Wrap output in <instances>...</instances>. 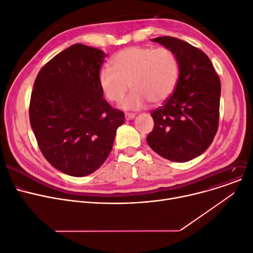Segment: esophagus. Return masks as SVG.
Returning a JSON list of instances; mask_svg holds the SVG:
<instances>
[{"label":"esophagus","mask_w":253,"mask_h":253,"mask_svg":"<svg viewBox=\"0 0 253 253\" xmlns=\"http://www.w3.org/2000/svg\"><path fill=\"white\" fill-rule=\"evenodd\" d=\"M135 116H136L135 113H126V121L132 120V118H135Z\"/></svg>","instance_id":"34e87169"}]
</instances>
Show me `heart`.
Wrapping results in <instances>:
<instances>
[{
	"mask_svg": "<svg viewBox=\"0 0 253 253\" xmlns=\"http://www.w3.org/2000/svg\"><path fill=\"white\" fill-rule=\"evenodd\" d=\"M112 66H104L99 72L100 87L107 100L124 101L126 110H137L149 101L157 105L170 97L179 80V61L174 53L165 47H129L116 53Z\"/></svg>",
	"mask_w": 253,
	"mask_h": 253,
	"instance_id": "b5f03b06",
	"label": "heart"
}]
</instances>
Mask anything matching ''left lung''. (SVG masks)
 Segmentation results:
<instances>
[{
    "instance_id": "left-lung-1",
    "label": "left lung",
    "mask_w": 253,
    "mask_h": 253,
    "mask_svg": "<svg viewBox=\"0 0 253 253\" xmlns=\"http://www.w3.org/2000/svg\"><path fill=\"white\" fill-rule=\"evenodd\" d=\"M171 50L180 67L173 94L151 112L147 143L163 158L186 162L211 146L218 127L220 82L207 55L172 37L152 40Z\"/></svg>"
}]
</instances>
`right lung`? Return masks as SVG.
Segmentation results:
<instances>
[{
    "label": "right lung",
    "instance_id": "right-lung-1",
    "mask_svg": "<svg viewBox=\"0 0 253 253\" xmlns=\"http://www.w3.org/2000/svg\"><path fill=\"white\" fill-rule=\"evenodd\" d=\"M106 54L74 43L38 73L29 122L43 157L72 176L97 170L112 149L125 113L103 98L99 72Z\"/></svg>",
    "mask_w": 253,
    "mask_h": 253
}]
</instances>
